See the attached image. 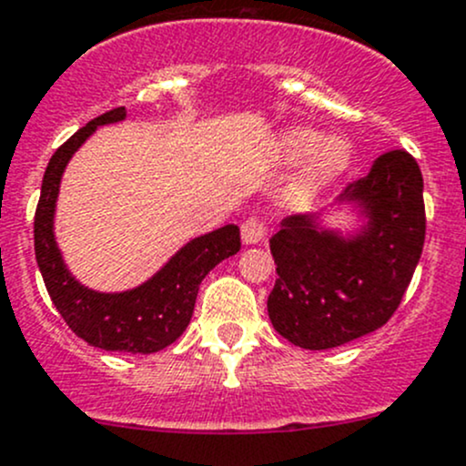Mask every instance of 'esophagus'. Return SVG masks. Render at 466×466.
<instances>
[{
    "label": "esophagus",
    "instance_id": "obj_1",
    "mask_svg": "<svg viewBox=\"0 0 466 466\" xmlns=\"http://www.w3.org/2000/svg\"><path fill=\"white\" fill-rule=\"evenodd\" d=\"M266 237V223L261 218H248L241 225V238L246 246H257Z\"/></svg>",
    "mask_w": 466,
    "mask_h": 466
}]
</instances>
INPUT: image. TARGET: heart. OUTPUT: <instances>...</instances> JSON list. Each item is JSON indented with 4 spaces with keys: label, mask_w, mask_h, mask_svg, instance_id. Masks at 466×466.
<instances>
[{
    "label": "heart",
    "mask_w": 466,
    "mask_h": 466,
    "mask_svg": "<svg viewBox=\"0 0 466 466\" xmlns=\"http://www.w3.org/2000/svg\"><path fill=\"white\" fill-rule=\"evenodd\" d=\"M272 160L277 165H297L290 180V198L295 203H312L330 189L352 163V147L344 136H323L310 125H292L274 138Z\"/></svg>",
    "instance_id": "b5f03b06"
}]
</instances>
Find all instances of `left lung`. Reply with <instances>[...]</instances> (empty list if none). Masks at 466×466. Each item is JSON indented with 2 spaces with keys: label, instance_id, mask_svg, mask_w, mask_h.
I'll return each instance as SVG.
<instances>
[{
  "label": "left lung",
  "instance_id": "8db88e82",
  "mask_svg": "<svg viewBox=\"0 0 466 466\" xmlns=\"http://www.w3.org/2000/svg\"><path fill=\"white\" fill-rule=\"evenodd\" d=\"M355 218H283L270 238L277 283L268 297L274 330L306 350L349 344L398 310L424 248V180L413 156L389 151L337 198Z\"/></svg>",
  "mask_w": 466,
  "mask_h": 466
}]
</instances>
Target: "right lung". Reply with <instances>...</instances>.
<instances>
[{
    "label": "right lung",
    "instance_id": "right-lung-1",
    "mask_svg": "<svg viewBox=\"0 0 466 466\" xmlns=\"http://www.w3.org/2000/svg\"><path fill=\"white\" fill-rule=\"evenodd\" d=\"M127 120L125 106L93 117L48 160L35 212V258L51 301L73 332L89 346L151 355L174 344L192 319L198 286L223 258L241 249L238 225L189 238L158 272L140 286L120 292L93 290L73 277L56 238V208L62 176L97 127Z\"/></svg>",
    "mask_w": 466,
    "mask_h": 466
}]
</instances>
